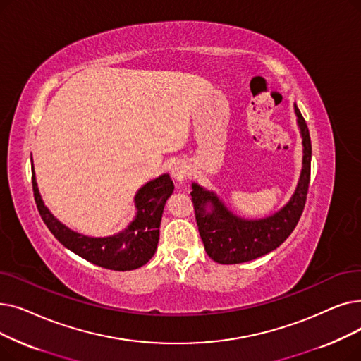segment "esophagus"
Segmentation results:
<instances>
[{
    "mask_svg": "<svg viewBox=\"0 0 361 361\" xmlns=\"http://www.w3.org/2000/svg\"><path fill=\"white\" fill-rule=\"evenodd\" d=\"M186 175H188V167H186V164L183 161H176L173 164V167H171V176H173V179L179 185L185 182Z\"/></svg>",
    "mask_w": 361,
    "mask_h": 361,
    "instance_id": "obj_1",
    "label": "esophagus"
}]
</instances>
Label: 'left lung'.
I'll return each instance as SVG.
<instances>
[{
	"mask_svg": "<svg viewBox=\"0 0 361 361\" xmlns=\"http://www.w3.org/2000/svg\"><path fill=\"white\" fill-rule=\"evenodd\" d=\"M302 142V167L294 194L269 216L248 219L233 213L217 192L191 183L197 225L205 252L220 264H239L276 250L297 226L310 183L312 141L304 117L294 104Z\"/></svg>",
	"mask_w": 361,
	"mask_h": 361,
	"instance_id": "8db88e82",
	"label": "left lung"
}]
</instances>
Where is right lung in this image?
I'll return each instance as SVG.
<instances>
[{"mask_svg":"<svg viewBox=\"0 0 361 361\" xmlns=\"http://www.w3.org/2000/svg\"><path fill=\"white\" fill-rule=\"evenodd\" d=\"M30 161L33 195L39 214L51 233L67 250L92 264L120 271L135 270L152 259L159 245L164 205L175 190L169 173L148 180L136 191L133 197L136 212L125 229L109 236H90L66 226L49 212L39 192L32 157Z\"/></svg>","mask_w":361,"mask_h":361,"instance_id":"obj_1","label":"right lung"}]
</instances>
